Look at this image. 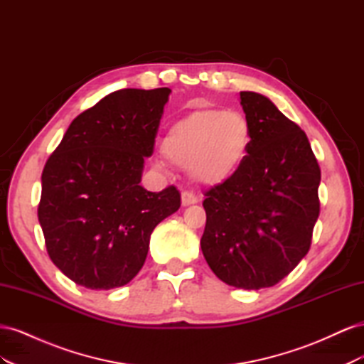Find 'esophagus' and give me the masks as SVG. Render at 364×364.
Returning a JSON list of instances; mask_svg holds the SVG:
<instances>
[{"label": "esophagus", "mask_w": 364, "mask_h": 364, "mask_svg": "<svg viewBox=\"0 0 364 364\" xmlns=\"http://www.w3.org/2000/svg\"><path fill=\"white\" fill-rule=\"evenodd\" d=\"M199 202V199L197 197L190 193V191H182V206H190V205H194Z\"/></svg>", "instance_id": "1"}]
</instances>
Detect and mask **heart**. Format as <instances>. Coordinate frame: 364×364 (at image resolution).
Wrapping results in <instances>:
<instances>
[{
	"instance_id": "obj_1",
	"label": "heart",
	"mask_w": 364,
	"mask_h": 364,
	"mask_svg": "<svg viewBox=\"0 0 364 364\" xmlns=\"http://www.w3.org/2000/svg\"><path fill=\"white\" fill-rule=\"evenodd\" d=\"M252 141L249 119L237 111L202 109L176 121L165 134V159L188 168L202 185H218L232 178L246 159Z\"/></svg>"
}]
</instances>
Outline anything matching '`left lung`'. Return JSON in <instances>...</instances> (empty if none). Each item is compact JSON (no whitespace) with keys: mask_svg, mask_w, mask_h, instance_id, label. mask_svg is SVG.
Returning a JSON list of instances; mask_svg holds the SVG:
<instances>
[{"mask_svg":"<svg viewBox=\"0 0 364 364\" xmlns=\"http://www.w3.org/2000/svg\"><path fill=\"white\" fill-rule=\"evenodd\" d=\"M252 129L247 156L205 193L203 257L218 279L245 290L278 284L311 246L321 168L305 132L267 97L240 92Z\"/></svg>","mask_w":364,"mask_h":364,"instance_id":"1","label":"left lung"}]
</instances>
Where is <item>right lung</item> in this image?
<instances>
[{
    "mask_svg": "<svg viewBox=\"0 0 364 364\" xmlns=\"http://www.w3.org/2000/svg\"><path fill=\"white\" fill-rule=\"evenodd\" d=\"M171 90H119L73 119L42 171L38 218L56 267L91 290L123 287L150 235L181 206L170 185H139Z\"/></svg>",
    "mask_w": 364,
    "mask_h": 364,
    "instance_id": "1",
    "label": "right lung"
}]
</instances>
